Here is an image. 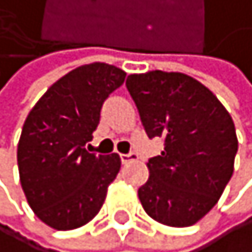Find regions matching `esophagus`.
<instances>
[{
    "label": "esophagus",
    "instance_id": "obj_1",
    "mask_svg": "<svg viewBox=\"0 0 252 252\" xmlns=\"http://www.w3.org/2000/svg\"><path fill=\"white\" fill-rule=\"evenodd\" d=\"M121 162L123 163H129V162H134V160H137V155L134 152H129V154H121Z\"/></svg>",
    "mask_w": 252,
    "mask_h": 252
}]
</instances>
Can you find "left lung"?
I'll return each instance as SVG.
<instances>
[{
  "instance_id": "1",
  "label": "left lung",
  "mask_w": 252,
  "mask_h": 252,
  "mask_svg": "<svg viewBox=\"0 0 252 252\" xmlns=\"http://www.w3.org/2000/svg\"><path fill=\"white\" fill-rule=\"evenodd\" d=\"M126 87L147 136L165 142L163 152L149 160L150 175L139 188V201L158 223H197L233 175V120L206 86L183 72L131 74Z\"/></svg>"
}]
</instances>
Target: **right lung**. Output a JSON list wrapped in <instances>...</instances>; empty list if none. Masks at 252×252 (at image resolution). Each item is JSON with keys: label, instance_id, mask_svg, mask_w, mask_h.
<instances>
[{"label": "right lung", "instance_id": "1", "mask_svg": "<svg viewBox=\"0 0 252 252\" xmlns=\"http://www.w3.org/2000/svg\"><path fill=\"white\" fill-rule=\"evenodd\" d=\"M125 77L106 63L79 66L46 90L24 123L17 144L21 185L30 209L51 228H79L103 206L121 158L90 154L86 144L103 102Z\"/></svg>", "mask_w": 252, "mask_h": 252}]
</instances>
